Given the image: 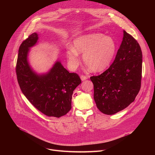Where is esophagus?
Here are the masks:
<instances>
[{"label":"esophagus","instance_id":"1","mask_svg":"<svg viewBox=\"0 0 155 155\" xmlns=\"http://www.w3.org/2000/svg\"><path fill=\"white\" fill-rule=\"evenodd\" d=\"M80 78H81V80L82 81H84V80H86L87 79V77L86 76H84V75H81Z\"/></svg>","mask_w":155,"mask_h":155}]
</instances>
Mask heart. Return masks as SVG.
Returning a JSON list of instances; mask_svg holds the SVG:
<instances>
[{"label": "heart", "instance_id": "obj_1", "mask_svg": "<svg viewBox=\"0 0 155 155\" xmlns=\"http://www.w3.org/2000/svg\"><path fill=\"white\" fill-rule=\"evenodd\" d=\"M116 50L112 37L101 33L82 35L74 40L73 47L68 50V63L72 69L77 68L80 63L79 54L83 53L84 64L93 72H101L111 64Z\"/></svg>", "mask_w": 155, "mask_h": 155}]
</instances>
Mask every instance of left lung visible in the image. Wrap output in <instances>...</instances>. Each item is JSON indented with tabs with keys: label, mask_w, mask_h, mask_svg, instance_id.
Masks as SVG:
<instances>
[{
	"label": "left lung",
	"mask_w": 155,
	"mask_h": 155,
	"mask_svg": "<svg viewBox=\"0 0 155 155\" xmlns=\"http://www.w3.org/2000/svg\"><path fill=\"white\" fill-rule=\"evenodd\" d=\"M142 53L137 41L125 31L115 59L105 72L90 77L97 108L114 115L134 101L140 86Z\"/></svg>",
	"instance_id": "1"
}]
</instances>
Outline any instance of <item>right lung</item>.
Returning a JSON list of instances; mask_svg holds the SVG:
<instances>
[{"label": "right lung", "mask_w": 155, "mask_h": 155, "mask_svg": "<svg viewBox=\"0 0 155 155\" xmlns=\"http://www.w3.org/2000/svg\"><path fill=\"white\" fill-rule=\"evenodd\" d=\"M37 40V34L33 33L21 44L16 65L18 82L21 91L34 107L48 117L59 118L71 110L74 90L81 80L77 74L69 73L59 61L48 74H35L27 57L29 48Z\"/></svg>", "instance_id": "add662e5"}]
</instances>
